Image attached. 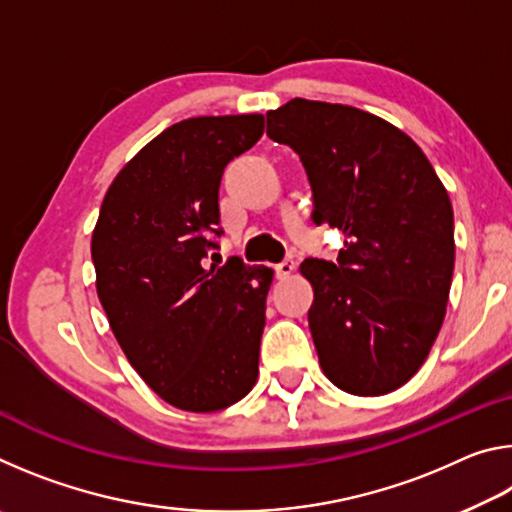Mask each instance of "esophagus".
Wrapping results in <instances>:
<instances>
[{
	"mask_svg": "<svg viewBox=\"0 0 512 512\" xmlns=\"http://www.w3.org/2000/svg\"><path fill=\"white\" fill-rule=\"evenodd\" d=\"M275 271L280 280H287V277H291V273L296 271V262H293V259H284V262L275 266Z\"/></svg>",
	"mask_w": 512,
	"mask_h": 512,
	"instance_id": "1",
	"label": "esophagus"
}]
</instances>
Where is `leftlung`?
<instances>
[{"label":"left lung","mask_w":512,"mask_h":512,"mask_svg":"<svg viewBox=\"0 0 512 512\" xmlns=\"http://www.w3.org/2000/svg\"><path fill=\"white\" fill-rule=\"evenodd\" d=\"M266 135L300 155L311 221L345 235L336 262L300 264L320 368L345 393L397 391L445 318L456 253L447 189L409 135L343 103L291 99L266 112Z\"/></svg>","instance_id":"1"}]
</instances>
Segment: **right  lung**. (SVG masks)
Listing matches in <instances>:
<instances>
[{"label": "right lung", "instance_id": "right-lung-1", "mask_svg": "<svg viewBox=\"0 0 512 512\" xmlns=\"http://www.w3.org/2000/svg\"><path fill=\"white\" fill-rule=\"evenodd\" d=\"M264 133L262 115L169 126L117 173L92 232L97 293L126 359L164 402L212 413L253 391L273 271L230 257L219 187L230 160Z\"/></svg>", "mask_w": 512, "mask_h": 512}]
</instances>
